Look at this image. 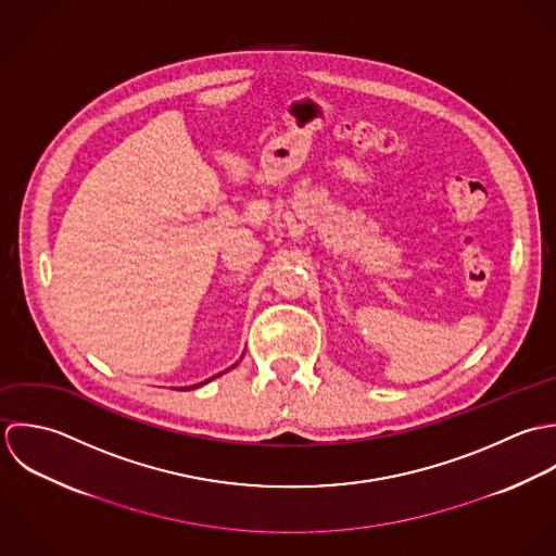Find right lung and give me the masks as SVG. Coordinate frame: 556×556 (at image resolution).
Masks as SVG:
<instances>
[{"label": "right lung", "instance_id": "add662e5", "mask_svg": "<svg viewBox=\"0 0 556 556\" xmlns=\"http://www.w3.org/2000/svg\"><path fill=\"white\" fill-rule=\"evenodd\" d=\"M191 389H193V387H191Z\"/></svg>", "mask_w": 556, "mask_h": 556}]
</instances>
